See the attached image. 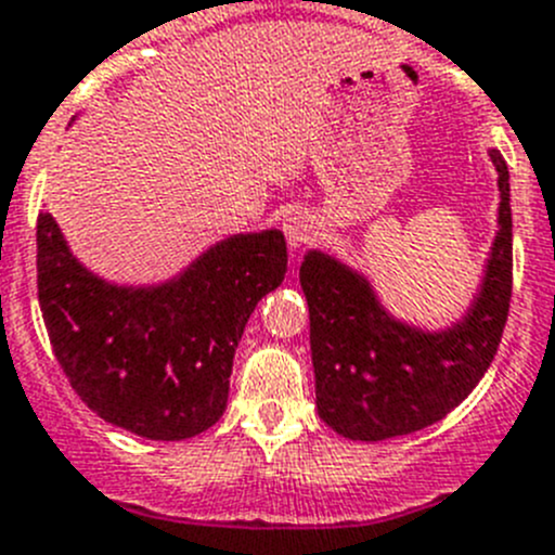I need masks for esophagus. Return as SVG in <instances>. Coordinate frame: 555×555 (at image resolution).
<instances>
[{
    "label": "esophagus",
    "instance_id": "obj_1",
    "mask_svg": "<svg viewBox=\"0 0 555 555\" xmlns=\"http://www.w3.org/2000/svg\"><path fill=\"white\" fill-rule=\"evenodd\" d=\"M284 235H287V246L293 248V251H298V248L318 241L320 224L314 221V216H307V214L289 216L287 224H284Z\"/></svg>",
    "mask_w": 555,
    "mask_h": 555
}]
</instances>
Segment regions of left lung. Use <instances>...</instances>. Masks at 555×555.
I'll return each instance as SVG.
<instances>
[{
  "label": "left lung",
  "mask_w": 555,
  "mask_h": 555,
  "mask_svg": "<svg viewBox=\"0 0 555 555\" xmlns=\"http://www.w3.org/2000/svg\"><path fill=\"white\" fill-rule=\"evenodd\" d=\"M499 230L468 309L441 328L397 318L359 268L309 248L301 287L309 304L318 413L350 441H386L441 422L485 377L504 334L512 298V207L504 155Z\"/></svg>",
  "instance_id": "8db88e82"
}]
</instances>
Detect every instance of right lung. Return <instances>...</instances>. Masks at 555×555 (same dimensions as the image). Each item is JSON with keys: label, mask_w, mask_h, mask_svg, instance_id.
Masks as SVG:
<instances>
[{"label": "right lung", "mask_w": 555, "mask_h": 555, "mask_svg": "<svg viewBox=\"0 0 555 555\" xmlns=\"http://www.w3.org/2000/svg\"><path fill=\"white\" fill-rule=\"evenodd\" d=\"M284 273L282 230H260L221 237L164 282L117 284L38 216V301L56 361L90 411L147 441H185L224 416L237 341Z\"/></svg>", "instance_id": "right-lung-1"}]
</instances>
